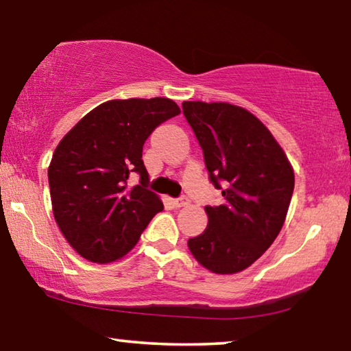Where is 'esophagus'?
<instances>
[{
    "label": "esophagus",
    "mask_w": 351,
    "mask_h": 351,
    "mask_svg": "<svg viewBox=\"0 0 351 351\" xmlns=\"http://www.w3.org/2000/svg\"><path fill=\"white\" fill-rule=\"evenodd\" d=\"M188 202H190V199H188L186 196H180V197H177V199H174V206L176 207H185Z\"/></svg>",
    "instance_id": "1"
}]
</instances>
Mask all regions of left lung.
<instances>
[{
    "mask_svg": "<svg viewBox=\"0 0 351 351\" xmlns=\"http://www.w3.org/2000/svg\"><path fill=\"white\" fill-rule=\"evenodd\" d=\"M209 179L223 204L206 206L204 232L188 239L196 261L215 274L252 266L280 232L294 190L285 152L248 110L228 103L185 101Z\"/></svg>",
    "mask_w": 351,
    "mask_h": 351,
    "instance_id": "obj_1",
    "label": "left lung"
}]
</instances>
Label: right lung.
<instances>
[{
  "mask_svg": "<svg viewBox=\"0 0 351 351\" xmlns=\"http://www.w3.org/2000/svg\"><path fill=\"white\" fill-rule=\"evenodd\" d=\"M172 99H112L99 104L53 152L49 186L55 221L91 263L125 256L163 202L150 191L142 147L156 126L179 115ZM140 176V184L129 179Z\"/></svg>",
  "mask_w": 351,
  "mask_h": 351,
  "instance_id": "right-lung-1",
  "label": "right lung"
}]
</instances>
